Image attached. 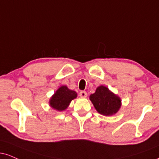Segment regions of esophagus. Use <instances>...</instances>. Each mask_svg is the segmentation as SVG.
Listing matches in <instances>:
<instances>
[{
	"mask_svg": "<svg viewBox=\"0 0 159 159\" xmlns=\"http://www.w3.org/2000/svg\"><path fill=\"white\" fill-rule=\"evenodd\" d=\"M79 95L81 98H86V97L87 96V93H86V91H81L79 93Z\"/></svg>",
	"mask_w": 159,
	"mask_h": 159,
	"instance_id": "34e87169",
	"label": "esophagus"
}]
</instances>
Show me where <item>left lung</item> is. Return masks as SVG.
<instances>
[{
    "label": "left lung",
    "mask_w": 159,
    "mask_h": 159,
    "mask_svg": "<svg viewBox=\"0 0 159 159\" xmlns=\"http://www.w3.org/2000/svg\"><path fill=\"white\" fill-rule=\"evenodd\" d=\"M89 99L98 112L104 116H112L118 112L121 107V99L108 88L100 86L95 93L89 96Z\"/></svg>",
    "instance_id": "obj_1"
}]
</instances>
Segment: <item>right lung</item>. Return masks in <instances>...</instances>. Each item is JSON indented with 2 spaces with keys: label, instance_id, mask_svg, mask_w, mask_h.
<instances>
[{
  "label": "right lung",
  "instance_id": "add662e5",
  "mask_svg": "<svg viewBox=\"0 0 159 159\" xmlns=\"http://www.w3.org/2000/svg\"><path fill=\"white\" fill-rule=\"evenodd\" d=\"M77 97V93L69 89L66 86H62L52 95L49 104L55 110L62 111L66 110L72 99Z\"/></svg>",
  "mask_w": 159,
  "mask_h": 159
}]
</instances>
